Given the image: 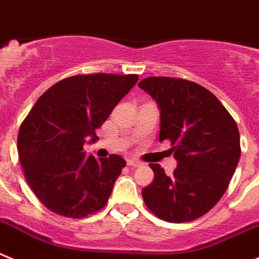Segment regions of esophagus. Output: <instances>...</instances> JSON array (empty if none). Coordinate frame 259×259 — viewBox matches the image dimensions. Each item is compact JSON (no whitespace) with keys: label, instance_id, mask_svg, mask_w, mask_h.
Listing matches in <instances>:
<instances>
[{"label":"esophagus","instance_id":"esophagus-1","mask_svg":"<svg viewBox=\"0 0 259 259\" xmlns=\"http://www.w3.org/2000/svg\"><path fill=\"white\" fill-rule=\"evenodd\" d=\"M126 162L129 166H134V167H138V166H142V165H143V162L139 161V160H137V158H129Z\"/></svg>","mask_w":259,"mask_h":259}]
</instances>
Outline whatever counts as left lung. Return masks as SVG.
Returning <instances> with one entry per match:
<instances>
[{"label": "left lung", "mask_w": 259, "mask_h": 259, "mask_svg": "<svg viewBox=\"0 0 259 259\" xmlns=\"http://www.w3.org/2000/svg\"><path fill=\"white\" fill-rule=\"evenodd\" d=\"M160 108V142L170 141L178 161L167 177L150 164L155 178L142 190L147 208L160 220H197L220 201L239 162L240 134L218 98L183 78L147 77L138 83Z\"/></svg>", "instance_id": "1"}]
</instances>
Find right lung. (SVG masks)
I'll list each match as a JSON object with an SVG mask.
<instances>
[{"label": "right lung", "mask_w": 259, "mask_h": 259, "mask_svg": "<svg viewBox=\"0 0 259 259\" xmlns=\"http://www.w3.org/2000/svg\"><path fill=\"white\" fill-rule=\"evenodd\" d=\"M138 74H77L59 81L37 99L18 134V153L28 185L51 211L83 218L108 201L126 161L121 156H86Z\"/></svg>", "instance_id": "right-lung-1"}]
</instances>
